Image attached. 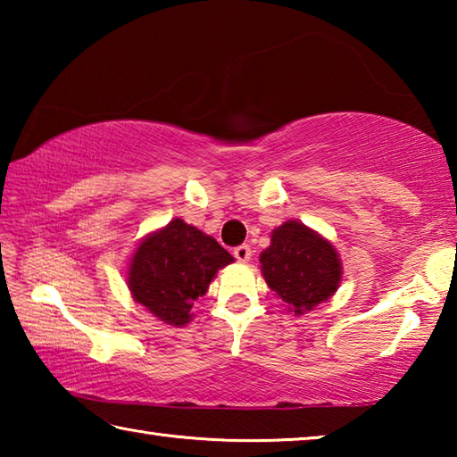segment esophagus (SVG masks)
Wrapping results in <instances>:
<instances>
[{
	"label": "esophagus",
	"mask_w": 457,
	"mask_h": 457,
	"mask_svg": "<svg viewBox=\"0 0 457 457\" xmlns=\"http://www.w3.org/2000/svg\"><path fill=\"white\" fill-rule=\"evenodd\" d=\"M234 256H236L237 262H242V264H245V262H250V258H252V247L247 245V244L237 245V247H234Z\"/></svg>",
	"instance_id": "esophagus-1"
}]
</instances>
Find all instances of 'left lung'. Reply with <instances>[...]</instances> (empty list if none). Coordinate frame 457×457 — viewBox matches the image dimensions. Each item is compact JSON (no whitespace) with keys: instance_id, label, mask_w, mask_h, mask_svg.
Here are the masks:
<instances>
[{"instance_id":"8db88e82","label":"left lung","mask_w":457,"mask_h":457,"mask_svg":"<svg viewBox=\"0 0 457 457\" xmlns=\"http://www.w3.org/2000/svg\"><path fill=\"white\" fill-rule=\"evenodd\" d=\"M260 264L266 284L296 314L328 300L343 276L335 245L294 220L272 231V242L262 252Z\"/></svg>"}]
</instances>
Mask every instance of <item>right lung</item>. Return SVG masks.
Masks as SVG:
<instances>
[{
	"mask_svg": "<svg viewBox=\"0 0 457 457\" xmlns=\"http://www.w3.org/2000/svg\"><path fill=\"white\" fill-rule=\"evenodd\" d=\"M231 262L212 236L175 218L138 244L129 266V290L159 320L183 327L218 270Z\"/></svg>",
	"mask_w": 457,
	"mask_h": 457,
	"instance_id": "obj_1",
	"label": "right lung"
}]
</instances>
